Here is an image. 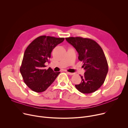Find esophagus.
I'll return each mask as SVG.
<instances>
[{"instance_id": "esophagus-1", "label": "esophagus", "mask_w": 128, "mask_h": 128, "mask_svg": "<svg viewBox=\"0 0 128 128\" xmlns=\"http://www.w3.org/2000/svg\"><path fill=\"white\" fill-rule=\"evenodd\" d=\"M66 73H67V74H68L70 75V76H72V75L74 74V73H71V72H67V71H66Z\"/></svg>"}]
</instances>
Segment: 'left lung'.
Instances as JSON below:
<instances>
[{
    "label": "left lung",
    "mask_w": 128,
    "mask_h": 128,
    "mask_svg": "<svg viewBox=\"0 0 128 128\" xmlns=\"http://www.w3.org/2000/svg\"><path fill=\"white\" fill-rule=\"evenodd\" d=\"M78 53V60L84 63L86 70L81 76L82 82L76 88L84 94L92 93L103 84L108 67L105 54L101 46L94 40L80 37L65 38Z\"/></svg>",
    "instance_id": "1"
}]
</instances>
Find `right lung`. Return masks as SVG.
<instances>
[{
    "label": "right lung",
    "instance_id": "obj_1",
    "mask_svg": "<svg viewBox=\"0 0 128 128\" xmlns=\"http://www.w3.org/2000/svg\"><path fill=\"white\" fill-rule=\"evenodd\" d=\"M64 40V38L40 36L26 49L20 70L24 82L34 92L46 90L60 74L50 67L46 69L44 64L49 62L52 50Z\"/></svg>",
    "mask_w": 128,
    "mask_h": 128
}]
</instances>
